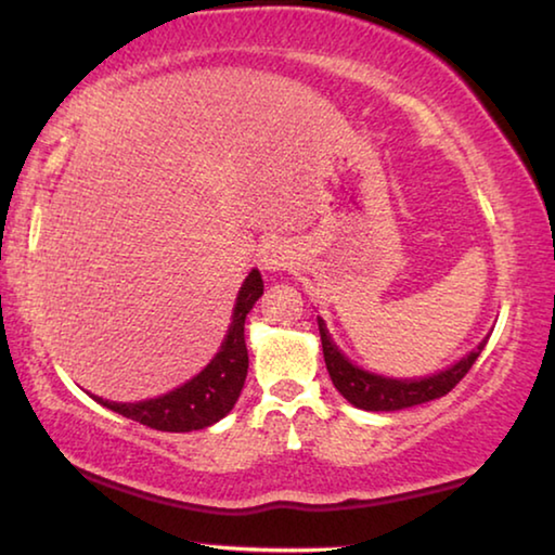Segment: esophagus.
I'll list each match as a JSON object with an SVG mask.
<instances>
[{
    "label": "esophagus",
    "instance_id": "34e87169",
    "mask_svg": "<svg viewBox=\"0 0 555 555\" xmlns=\"http://www.w3.org/2000/svg\"><path fill=\"white\" fill-rule=\"evenodd\" d=\"M292 263V249L281 242H271L261 251V267L267 271H281Z\"/></svg>",
    "mask_w": 555,
    "mask_h": 555
}]
</instances>
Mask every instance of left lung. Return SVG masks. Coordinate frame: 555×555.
Returning a JSON list of instances; mask_svg holds the SVG:
<instances>
[{
  "instance_id": "obj_1",
  "label": "left lung",
  "mask_w": 555,
  "mask_h": 555,
  "mask_svg": "<svg viewBox=\"0 0 555 555\" xmlns=\"http://www.w3.org/2000/svg\"><path fill=\"white\" fill-rule=\"evenodd\" d=\"M319 334L321 346H324V361L331 382H334L338 393H341L346 401L363 411H401L409 406H418V403L441 399V396L449 393L451 388L468 374L470 366H474L478 359V353L483 351L486 341H489V338H483L468 357H463L461 361L453 363V366L438 371L434 376L386 378L353 366V363L338 351V346L331 341L324 319H319Z\"/></svg>"
}]
</instances>
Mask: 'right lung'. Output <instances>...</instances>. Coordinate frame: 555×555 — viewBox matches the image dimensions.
<instances>
[{
  "mask_svg": "<svg viewBox=\"0 0 555 555\" xmlns=\"http://www.w3.org/2000/svg\"><path fill=\"white\" fill-rule=\"evenodd\" d=\"M263 294V281L259 271H251L242 284V292L236 296L234 313H231V326L227 331L224 344L217 357L209 361L202 374H196L192 382L184 386L173 388V391L159 396V399L137 401V403H117L104 401L94 396V401L102 406L112 409L114 413H121L131 421H139L156 431H198L217 424L234 409V403L242 393L246 371H249V351H246L244 341V321L246 313L254 309Z\"/></svg>",
  "mask_w": 555,
  "mask_h": 555,
  "instance_id": "right-lung-1",
  "label": "right lung"
}]
</instances>
